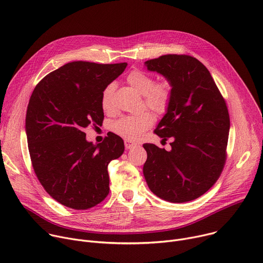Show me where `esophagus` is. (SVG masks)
Instances as JSON below:
<instances>
[{"label": "esophagus", "mask_w": 263, "mask_h": 263, "mask_svg": "<svg viewBox=\"0 0 263 263\" xmlns=\"http://www.w3.org/2000/svg\"><path fill=\"white\" fill-rule=\"evenodd\" d=\"M137 146V144H135L134 141L130 140V139H125V147L126 149H133Z\"/></svg>", "instance_id": "esophagus-1"}]
</instances>
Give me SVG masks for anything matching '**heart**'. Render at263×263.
Returning <instances> with one entry per match:
<instances>
[{"instance_id":"1","label":"heart","mask_w":263,"mask_h":263,"mask_svg":"<svg viewBox=\"0 0 263 263\" xmlns=\"http://www.w3.org/2000/svg\"><path fill=\"white\" fill-rule=\"evenodd\" d=\"M127 82L138 93L144 95L145 106L161 114L169 108L172 100V85L169 81L155 83L154 78L142 70H133L128 74ZM115 83H109L102 91L101 105L104 111L112 112L114 110ZM154 117L151 113L145 111L135 115H128L117 119L113 123V131L130 140L139 139L144 133L153 125Z\"/></svg>"}]
</instances>
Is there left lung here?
Wrapping results in <instances>:
<instances>
[{"mask_svg":"<svg viewBox=\"0 0 263 263\" xmlns=\"http://www.w3.org/2000/svg\"><path fill=\"white\" fill-rule=\"evenodd\" d=\"M172 85V100L155 133L173 137L171 151L145 144L144 176L159 198L186 202L204 194L219 178L227 159L230 116L209 70L197 59L166 54L145 62Z\"/></svg>","mask_w":263,"mask_h":263,"instance_id":"obj_1","label":"left lung"}]
</instances>
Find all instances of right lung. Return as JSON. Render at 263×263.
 Masks as SVG:
<instances>
[{
    "label": "right lung",
    "mask_w": 263,
    "mask_h": 263,
    "mask_svg": "<svg viewBox=\"0 0 263 263\" xmlns=\"http://www.w3.org/2000/svg\"><path fill=\"white\" fill-rule=\"evenodd\" d=\"M127 63L71 62L34 88L26 113V134L34 173L53 199L87 210L109 194L108 164L124 153V140L109 132L101 144L87 141L85 128L103 124V89Z\"/></svg>",
    "instance_id": "right-lung-1"
}]
</instances>
